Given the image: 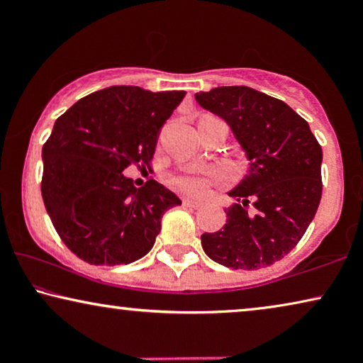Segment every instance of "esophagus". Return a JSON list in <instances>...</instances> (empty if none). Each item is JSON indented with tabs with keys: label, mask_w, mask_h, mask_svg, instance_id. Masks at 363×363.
I'll return each mask as SVG.
<instances>
[{
	"label": "esophagus",
	"mask_w": 363,
	"mask_h": 363,
	"mask_svg": "<svg viewBox=\"0 0 363 363\" xmlns=\"http://www.w3.org/2000/svg\"><path fill=\"white\" fill-rule=\"evenodd\" d=\"M183 206H186V208H201L203 206V203L201 201H195V200H188V198H185V200H183Z\"/></svg>",
	"instance_id": "34e87169"
}]
</instances>
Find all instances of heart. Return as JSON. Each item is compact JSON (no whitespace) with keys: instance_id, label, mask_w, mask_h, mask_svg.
I'll return each instance as SVG.
<instances>
[{"instance_id":"b5f03b06","label":"heart","mask_w":363,"mask_h":363,"mask_svg":"<svg viewBox=\"0 0 363 363\" xmlns=\"http://www.w3.org/2000/svg\"><path fill=\"white\" fill-rule=\"evenodd\" d=\"M220 178L218 170H186L170 177V185L180 193L190 196L205 195L210 183Z\"/></svg>"}]
</instances>
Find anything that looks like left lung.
<instances>
[{"label":"left lung","instance_id":"8db88e82","mask_svg":"<svg viewBox=\"0 0 363 363\" xmlns=\"http://www.w3.org/2000/svg\"><path fill=\"white\" fill-rule=\"evenodd\" d=\"M195 99L226 121L250 162L247 175L228 193L236 203L225 210L226 225L201 235L203 251L233 269L274 264L294 250L319 208V142L286 102L251 87H215Z\"/></svg>","mask_w":363,"mask_h":363}]
</instances>
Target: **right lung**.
Masks as SVG:
<instances>
[{
    "instance_id": "1",
    "label": "right lung",
    "mask_w": 363,
    "mask_h": 363,
    "mask_svg": "<svg viewBox=\"0 0 363 363\" xmlns=\"http://www.w3.org/2000/svg\"><path fill=\"white\" fill-rule=\"evenodd\" d=\"M183 91L112 86L82 97L43 147L41 195L64 245L89 264L117 266L152 250L167 210L182 205L155 180L140 188L123 172L150 168L158 133Z\"/></svg>"
}]
</instances>
